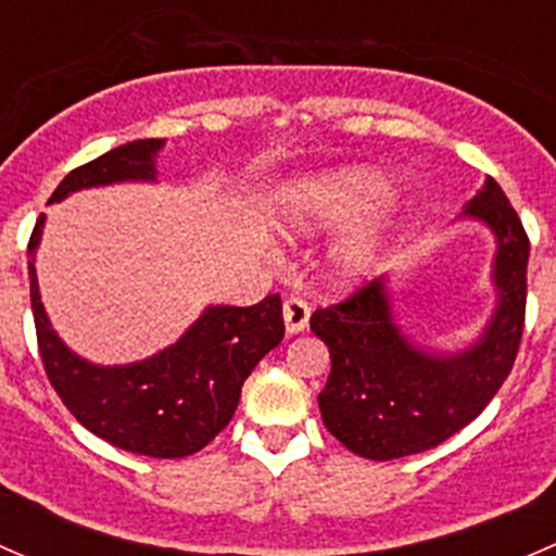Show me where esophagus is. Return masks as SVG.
Masks as SVG:
<instances>
[{"label": "esophagus", "instance_id": "34e87169", "mask_svg": "<svg viewBox=\"0 0 556 556\" xmlns=\"http://www.w3.org/2000/svg\"><path fill=\"white\" fill-rule=\"evenodd\" d=\"M282 312H285V328H288V333H301V330L309 325L312 306L306 304L304 299H295V295H290V299L285 301Z\"/></svg>", "mask_w": 556, "mask_h": 556}]
</instances>
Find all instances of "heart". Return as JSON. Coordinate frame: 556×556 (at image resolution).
Instances as JSON below:
<instances>
[{
    "mask_svg": "<svg viewBox=\"0 0 556 556\" xmlns=\"http://www.w3.org/2000/svg\"><path fill=\"white\" fill-rule=\"evenodd\" d=\"M384 195V179L374 172H336L312 177L282 193L277 226L290 237L312 231H336L361 220ZM382 217L357 228L336 250V268L344 277H361L371 268L382 242Z\"/></svg>",
    "mask_w": 556,
    "mask_h": 556,
    "instance_id": "b5f03b06",
    "label": "heart"
}]
</instances>
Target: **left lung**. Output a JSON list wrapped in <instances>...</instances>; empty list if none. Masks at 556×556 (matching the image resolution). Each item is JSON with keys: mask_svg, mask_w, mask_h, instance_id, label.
<instances>
[{"mask_svg": "<svg viewBox=\"0 0 556 556\" xmlns=\"http://www.w3.org/2000/svg\"><path fill=\"white\" fill-rule=\"evenodd\" d=\"M465 215L495 231L501 290L490 328L468 352L435 357L408 344L392 325L382 279L312 314L314 336L333 363L317 397L323 422L361 457L397 459L439 446L473 422L511 374L525 330L530 239L495 179H486Z\"/></svg>", "mask_w": 556, "mask_h": 556, "instance_id": "8db88e82", "label": "left lung"}]
</instances>
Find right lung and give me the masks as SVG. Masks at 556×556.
Listing matches in <instances>:
<instances>
[{
  "instance_id": "add662e5",
  "label": "right lung",
  "mask_w": 556,
  "mask_h": 556,
  "mask_svg": "<svg viewBox=\"0 0 556 556\" xmlns=\"http://www.w3.org/2000/svg\"><path fill=\"white\" fill-rule=\"evenodd\" d=\"M161 144V139H137L77 166L61 179L50 201L93 185L153 179ZM42 223L45 215H39L29 239L31 314L45 374L72 417L134 454L174 459L204 450L231 422L252 368L282 341L279 293L255 306H212L177 344L137 366H91L61 344L39 304L35 250Z\"/></svg>"
}]
</instances>
